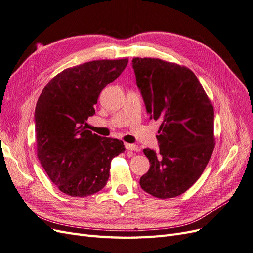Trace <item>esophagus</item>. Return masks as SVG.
<instances>
[{"label":"esophagus","mask_w":253,"mask_h":253,"mask_svg":"<svg viewBox=\"0 0 253 253\" xmlns=\"http://www.w3.org/2000/svg\"><path fill=\"white\" fill-rule=\"evenodd\" d=\"M125 148H126L127 150H131V151H138V150H140V148H138L136 145H133V144H128V143H126V144H125Z\"/></svg>","instance_id":"obj_1"}]
</instances>
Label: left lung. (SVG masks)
<instances>
[{
  "mask_svg": "<svg viewBox=\"0 0 253 253\" xmlns=\"http://www.w3.org/2000/svg\"><path fill=\"white\" fill-rule=\"evenodd\" d=\"M146 111L160 121L159 151L145 148L150 168L140 180L156 198H174L199 180L214 149L212 104L194 73L160 59L134 58Z\"/></svg>",
  "mask_w": 253,
  "mask_h": 253,
  "instance_id": "1",
  "label": "left lung"
}]
</instances>
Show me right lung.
Returning a JSON list of instances; mask_svg holds the SVG:
<instances>
[{
  "label": "right lung",
  "instance_id": "add662e5",
  "mask_svg": "<svg viewBox=\"0 0 253 253\" xmlns=\"http://www.w3.org/2000/svg\"><path fill=\"white\" fill-rule=\"evenodd\" d=\"M128 60H100L67 68L41 93L35 111L38 158L51 182L70 197L84 198L107 184L111 160L125 151L117 138L87 130L103 89Z\"/></svg>",
  "mask_w": 253,
  "mask_h": 253
}]
</instances>
